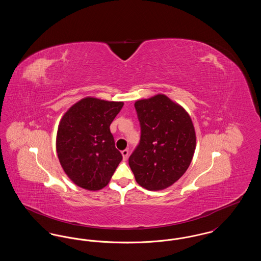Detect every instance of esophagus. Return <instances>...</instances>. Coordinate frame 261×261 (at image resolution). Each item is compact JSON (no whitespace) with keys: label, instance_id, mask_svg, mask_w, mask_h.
Returning a JSON list of instances; mask_svg holds the SVG:
<instances>
[{"label":"esophagus","instance_id":"34e87169","mask_svg":"<svg viewBox=\"0 0 261 261\" xmlns=\"http://www.w3.org/2000/svg\"><path fill=\"white\" fill-rule=\"evenodd\" d=\"M121 153H122L123 160H124V161H126V160L128 159V155H129V150H128V149H123V150L121 151Z\"/></svg>","mask_w":261,"mask_h":261}]
</instances>
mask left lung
<instances>
[{"instance_id": "8db88e82", "label": "left lung", "mask_w": 261, "mask_h": 261, "mask_svg": "<svg viewBox=\"0 0 261 261\" xmlns=\"http://www.w3.org/2000/svg\"><path fill=\"white\" fill-rule=\"evenodd\" d=\"M141 127L140 143L129 158L137 183L159 191L175 183L186 172L196 149L191 117L164 95L135 102Z\"/></svg>"}]
</instances>
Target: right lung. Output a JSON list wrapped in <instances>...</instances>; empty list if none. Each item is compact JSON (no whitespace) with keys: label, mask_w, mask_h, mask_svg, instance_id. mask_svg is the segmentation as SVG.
I'll list each match as a JSON object with an SVG mask.
<instances>
[{"label":"right lung","mask_w":261,"mask_h":261,"mask_svg":"<svg viewBox=\"0 0 261 261\" xmlns=\"http://www.w3.org/2000/svg\"><path fill=\"white\" fill-rule=\"evenodd\" d=\"M122 107V101L85 98L63 115L57 152L64 172L77 186L90 191L102 189L122 161L110 129Z\"/></svg>","instance_id":"add662e5"}]
</instances>
